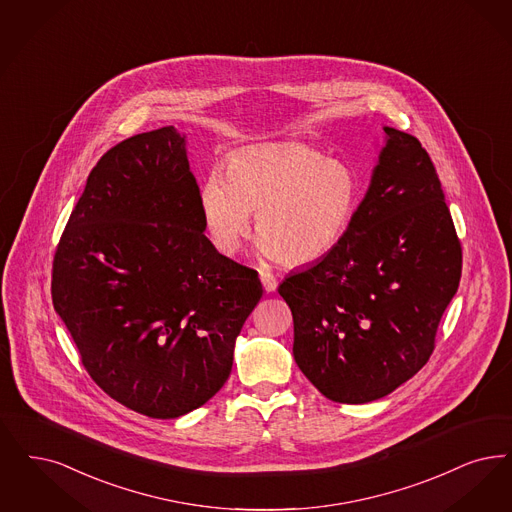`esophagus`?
I'll list each match as a JSON object with an SVG mask.
<instances>
[{"label": "esophagus", "mask_w": 512, "mask_h": 512, "mask_svg": "<svg viewBox=\"0 0 512 512\" xmlns=\"http://www.w3.org/2000/svg\"><path fill=\"white\" fill-rule=\"evenodd\" d=\"M259 274H261V282H263V286H265L266 291L270 293V291H276V287H278V280H276V276L268 270V268H261L259 270Z\"/></svg>", "instance_id": "1"}]
</instances>
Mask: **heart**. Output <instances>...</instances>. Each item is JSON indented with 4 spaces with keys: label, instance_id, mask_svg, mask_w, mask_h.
Returning <instances> with one entry per match:
<instances>
[{
    "label": "heart",
    "instance_id": "1",
    "mask_svg": "<svg viewBox=\"0 0 512 512\" xmlns=\"http://www.w3.org/2000/svg\"><path fill=\"white\" fill-rule=\"evenodd\" d=\"M360 200L356 171L303 143L251 146L234 152L225 179L211 175L200 192L207 234L217 251L234 255L249 232L261 249L301 265L341 242Z\"/></svg>",
    "mask_w": 512,
    "mask_h": 512
}]
</instances>
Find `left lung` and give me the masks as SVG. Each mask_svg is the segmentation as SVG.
Segmentation results:
<instances>
[{"label": "left lung", "instance_id": "8db88e82", "mask_svg": "<svg viewBox=\"0 0 512 512\" xmlns=\"http://www.w3.org/2000/svg\"><path fill=\"white\" fill-rule=\"evenodd\" d=\"M387 144L341 242L278 287L293 314V356L339 404H366L429 362L463 266L429 152L385 127Z\"/></svg>", "mask_w": 512, "mask_h": 512}]
</instances>
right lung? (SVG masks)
Instances as JSON below:
<instances>
[{"label":"right lung","instance_id":"1","mask_svg":"<svg viewBox=\"0 0 512 512\" xmlns=\"http://www.w3.org/2000/svg\"><path fill=\"white\" fill-rule=\"evenodd\" d=\"M200 186L173 125L91 169L53 259V307L101 389L154 419L204 406L263 297L257 270L204 234Z\"/></svg>","mask_w":512,"mask_h":512}]
</instances>
